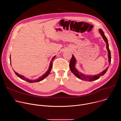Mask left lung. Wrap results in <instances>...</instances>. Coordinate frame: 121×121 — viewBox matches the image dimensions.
<instances>
[{
  "instance_id": "left-lung-1",
  "label": "left lung",
  "mask_w": 121,
  "mask_h": 121,
  "mask_svg": "<svg viewBox=\"0 0 121 121\" xmlns=\"http://www.w3.org/2000/svg\"><path fill=\"white\" fill-rule=\"evenodd\" d=\"M99 32L101 36L102 37V38L104 40L105 42L106 43V48L108 51V61L109 63V65L111 64V52L109 48V44L108 42V40L106 37L105 36L104 32L103 31V30L99 29ZM77 63V60L75 57V56L72 55V57L71 59L70 62V64H69V67L71 71L79 79H80L81 80H85V81H92L95 80H97L99 79L100 76L104 75V74L107 71L108 69L109 68V66H108L105 70H103L102 72H101L99 74H97L96 75H87L84 74L79 71H78L76 67V64Z\"/></svg>"
}]
</instances>
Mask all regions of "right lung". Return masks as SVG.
Segmentation results:
<instances>
[{"label":"right lung","mask_w":121,"mask_h":121,"mask_svg":"<svg viewBox=\"0 0 121 121\" xmlns=\"http://www.w3.org/2000/svg\"><path fill=\"white\" fill-rule=\"evenodd\" d=\"M56 56H54L52 59L50 63V65H49V68L48 69L47 71L44 73V74L42 76L40 77L39 78H37V79H29V78H26L25 77H24V76H22V75H20V74H19L18 73H17L16 72L14 71L15 73L16 74V75L18 76L19 78H21L22 79H23L24 80H25L28 82H30V83H34V82H39V81H41L42 80H43V79H44L46 77H47L49 74H50L51 70H52V65H53V61L54 59V58L56 57ZM10 64H11V59H10Z\"/></svg>","instance_id":"add662e5"}]
</instances>
